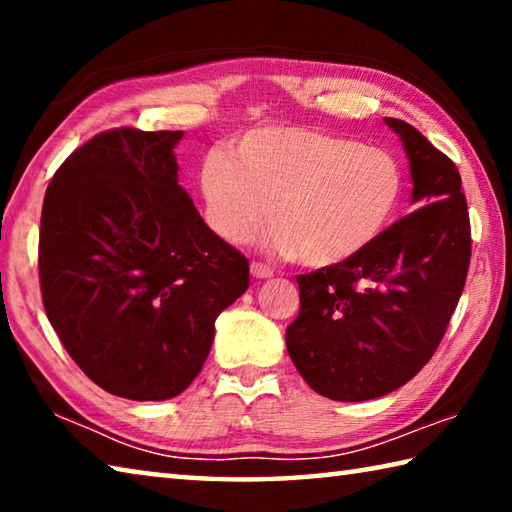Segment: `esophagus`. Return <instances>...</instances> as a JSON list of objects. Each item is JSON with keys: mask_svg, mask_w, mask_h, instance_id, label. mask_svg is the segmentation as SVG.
Instances as JSON below:
<instances>
[{"mask_svg": "<svg viewBox=\"0 0 512 512\" xmlns=\"http://www.w3.org/2000/svg\"><path fill=\"white\" fill-rule=\"evenodd\" d=\"M250 273H253V277H259V280H266V277H273V268L264 262H253L250 264Z\"/></svg>", "mask_w": 512, "mask_h": 512, "instance_id": "esophagus-1", "label": "esophagus"}]
</instances>
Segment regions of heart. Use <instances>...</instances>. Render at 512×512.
<instances>
[{"label": "heart", "instance_id": "b5f03b06", "mask_svg": "<svg viewBox=\"0 0 512 512\" xmlns=\"http://www.w3.org/2000/svg\"><path fill=\"white\" fill-rule=\"evenodd\" d=\"M207 221L244 244L271 219V244L309 268L348 264L377 244L402 203L404 176L384 149L302 126L241 135L201 167Z\"/></svg>", "mask_w": 512, "mask_h": 512}]
</instances>
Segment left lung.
Here are the masks:
<instances>
[{
	"label": "left lung",
	"mask_w": 512,
	"mask_h": 512,
	"mask_svg": "<svg viewBox=\"0 0 512 512\" xmlns=\"http://www.w3.org/2000/svg\"><path fill=\"white\" fill-rule=\"evenodd\" d=\"M411 162L413 203L366 253L298 275L300 314L287 350L302 379L336 402L393 393L443 341L470 268V214L461 173L427 137L384 117Z\"/></svg>",
	"instance_id": "left-lung-1"
}]
</instances>
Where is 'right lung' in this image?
Segmentation results:
<instances>
[{
	"instance_id": "add662e5",
	"label": "right lung",
	"mask_w": 512,
	"mask_h": 512,
	"mask_svg": "<svg viewBox=\"0 0 512 512\" xmlns=\"http://www.w3.org/2000/svg\"><path fill=\"white\" fill-rule=\"evenodd\" d=\"M183 131L121 126L60 164L40 219L42 305L94 384L171 400L201 372L214 320L248 289V259L178 185Z\"/></svg>"
}]
</instances>
